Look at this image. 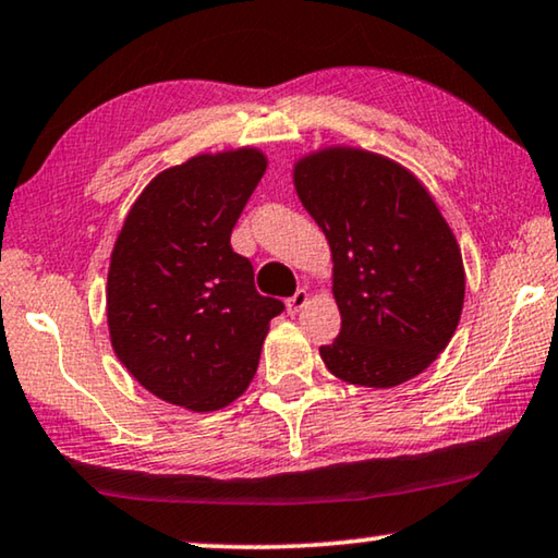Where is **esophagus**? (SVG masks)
I'll return each instance as SVG.
<instances>
[{
	"label": "esophagus",
	"mask_w": 558,
	"mask_h": 558,
	"mask_svg": "<svg viewBox=\"0 0 558 558\" xmlns=\"http://www.w3.org/2000/svg\"><path fill=\"white\" fill-rule=\"evenodd\" d=\"M311 301V295H307V290H298L293 298H288V313H298L303 311V307Z\"/></svg>",
	"instance_id": "1"
}]
</instances>
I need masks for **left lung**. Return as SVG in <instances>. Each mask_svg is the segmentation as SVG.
<instances>
[{"label":"left lung","mask_w":558,"mask_h":558,"mask_svg":"<svg viewBox=\"0 0 558 558\" xmlns=\"http://www.w3.org/2000/svg\"><path fill=\"white\" fill-rule=\"evenodd\" d=\"M298 197L332 253L340 332L320 345L332 376L390 388L418 376L456 332L461 251L426 187L365 149H323L295 168Z\"/></svg>","instance_id":"1"}]
</instances>
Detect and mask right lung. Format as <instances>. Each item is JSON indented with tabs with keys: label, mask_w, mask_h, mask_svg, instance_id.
I'll return each mask as SVG.
<instances>
[{
	"label": "right lung",
	"mask_w": 558,
	"mask_h": 558,
	"mask_svg": "<svg viewBox=\"0 0 558 558\" xmlns=\"http://www.w3.org/2000/svg\"><path fill=\"white\" fill-rule=\"evenodd\" d=\"M265 172L257 149L199 155L157 174L112 251L107 323L124 368L162 401L218 411L251 384L268 323L286 311L255 290L230 245Z\"/></svg>",
	"instance_id": "add662e5"
}]
</instances>
